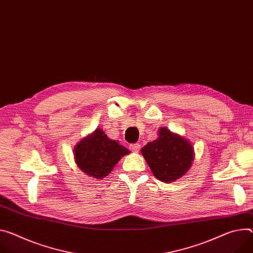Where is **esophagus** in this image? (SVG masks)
<instances>
[{"label": "esophagus", "mask_w": 253, "mask_h": 253, "mask_svg": "<svg viewBox=\"0 0 253 253\" xmlns=\"http://www.w3.org/2000/svg\"><path fill=\"white\" fill-rule=\"evenodd\" d=\"M140 144L139 143H131L129 145V148L131 151H134V152H138L139 149H140Z\"/></svg>", "instance_id": "obj_1"}]
</instances>
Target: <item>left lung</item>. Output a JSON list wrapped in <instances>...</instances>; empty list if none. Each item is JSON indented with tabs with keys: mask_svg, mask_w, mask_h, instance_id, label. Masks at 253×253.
Instances as JSON below:
<instances>
[{
	"mask_svg": "<svg viewBox=\"0 0 253 253\" xmlns=\"http://www.w3.org/2000/svg\"><path fill=\"white\" fill-rule=\"evenodd\" d=\"M158 134V138L147 143L141 153L154 176L170 182L189 170L194 160V149L187 139L167 128H160Z\"/></svg>",
	"mask_w": 253,
	"mask_h": 253,
	"instance_id": "1",
	"label": "left lung"
}]
</instances>
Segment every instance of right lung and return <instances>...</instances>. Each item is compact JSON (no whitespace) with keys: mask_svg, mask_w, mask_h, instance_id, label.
<instances>
[{"mask_svg":"<svg viewBox=\"0 0 253 253\" xmlns=\"http://www.w3.org/2000/svg\"><path fill=\"white\" fill-rule=\"evenodd\" d=\"M128 153L127 148L110 140L101 129L83 139L75 149L78 167L87 175L99 179L107 176L118 160Z\"/></svg>","mask_w":253,"mask_h":253,"instance_id":"obj_1","label":"right lung"}]
</instances>
